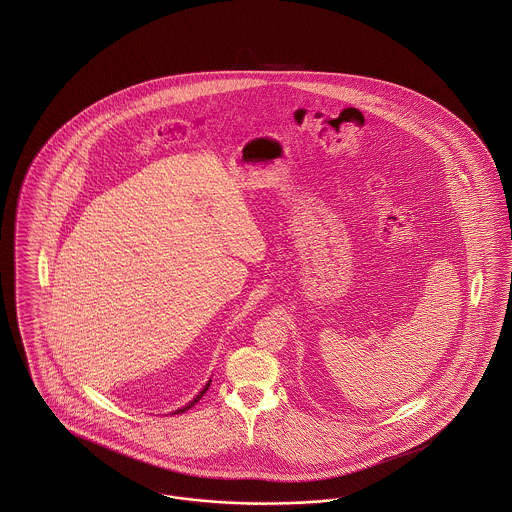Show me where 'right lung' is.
<instances>
[{
    "instance_id": "right-lung-1",
    "label": "right lung",
    "mask_w": 512,
    "mask_h": 512,
    "mask_svg": "<svg viewBox=\"0 0 512 512\" xmlns=\"http://www.w3.org/2000/svg\"><path fill=\"white\" fill-rule=\"evenodd\" d=\"M209 384H211V380H209ZM209 384H205V388H203V390L199 391V393H197V395H195L194 401H190V403H188V405H186V407H182V409H178V411H174V414L186 413V411H188V409H192V407H194L195 403H197V401H199V399H201V397H203V395H205V391L209 390Z\"/></svg>"
}]
</instances>
